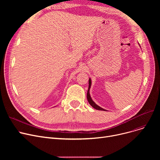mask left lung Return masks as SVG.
<instances>
[{
	"label": "left lung",
	"instance_id": "left-lung-1",
	"mask_svg": "<svg viewBox=\"0 0 160 160\" xmlns=\"http://www.w3.org/2000/svg\"><path fill=\"white\" fill-rule=\"evenodd\" d=\"M91 78L89 79V88H88V93H87V98H88V101L89 102V104L94 108L95 109H96V110H102V111H106V110H104V109L102 108L101 107H100L99 106H98L97 104H96L95 103V102L93 101V100H92L91 96H90V93H89V90H90V88H91Z\"/></svg>",
	"mask_w": 160,
	"mask_h": 160
}]
</instances>
